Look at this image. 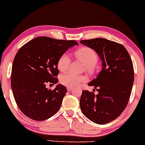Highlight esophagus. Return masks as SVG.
<instances>
[{
  "instance_id": "obj_1",
  "label": "esophagus",
  "mask_w": 145,
  "mask_h": 145,
  "mask_svg": "<svg viewBox=\"0 0 145 145\" xmlns=\"http://www.w3.org/2000/svg\"><path fill=\"white\" fill-rule=\"evenodd\" d=\"M73 90L72 88H70V87H67V91L68 92H71V91H72Z\"/></svg>"
}]
</instances>
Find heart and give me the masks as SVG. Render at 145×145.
Returning <instances> with one entry per match:
<instances>
[{"mask_svg": "<svg viewBox=\"0 0 145 145\" xmlns=\"http://www.w3.org/2000/svg\"><path fill=\"white\" fill-rule=\"evenodd\" d=\"M75 55L86 65L87 71L91 72L98 62L99 57L96 51L90 47H82L75 52ZM71 63L70 56L63 53L59 57L57 61V68L61 72H65L69 69ZM87 78L83 75H76L72 73H65L61 75L59 81L61 84L70 88L78 86L80 83L86 81Z\"/></svg>", "mask_w": 145, "mask_h": 145, "instance_id": "obj_1", "label": "heart"}]
</instances>
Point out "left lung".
I'll return each mask as SVG.
<instances>
[{
	"mask_svg": "<svg viewBox=\"0 0 145 145\" xmlns=\"http://www.w3.org/2000/svg\"><path fill=\"white\" fill-rule=\"evenodd\" d=\"M80 43L94 49L102 61V71L88 83L98 94L83 90L81 111L94 123H108L118 118L128 104L134 82L131 59L123 45L115 41L95 38Z\"/></svg>",
	"mask_w": 145,
	"mask_h": 145,
	"instance_id": "1",
	"label": "left lung"
}]
</instances>
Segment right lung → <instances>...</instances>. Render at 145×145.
<instances>
[{"mask_svg":"<svg viewBox=\"0 0 145 145\" xmlns=\"http://www.w3.org/2000/svg\"><path fill=\"white\" fill-rule=\"evenodd\" d=\"M75 45L78 44L74 40L38 37L18 51L12 67L11 87L17 106L25 116L43 121L58 112L66 87L59 84L49 90L46 84L58 82L59 57Z\"/></svg>","mask_w":145,"mask_h":145,"instance_id":"obj_1","label":"right lung"}]
</instances>
